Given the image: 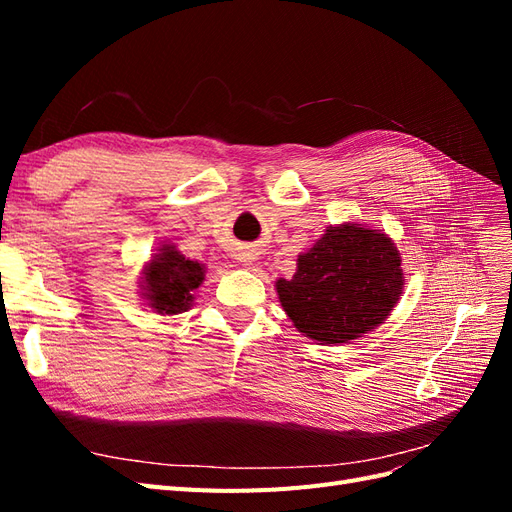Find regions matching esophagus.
Listing matches in <instances>:
<instances>
[{
  "label": "esophagus",
  "instance_id": "1",
  "mask_svg": "<svg viewBox=\"0 0 512 512\" xmlns=\"http://www.w3.org/2000/svg\"><path fill=\"white\" fill-rule=\"evenodd\" d=\"M239 260L243 262V265H252V262H254L256 258H254V254H250V252H243V254L239 256Z\"/></svg>",
  "mask_w": 512,
  "mask_h": 512
}]
</instances>
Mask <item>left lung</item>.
<instances>
[{"label": "left lung", "instance_id": "obj_1", "mask_svg": "<svg viewBox=\"0 0 512 512\" xmlns=\"http://www.w3.org/2000/svg\"><path fill=\"white\" fill-rule=\"evenodd\" d=\"M286 314L322 344H346L391 314L404 286L395 243L359 224L331 226L297 260L290 280H277Z\"/></svg>", "mask_w": 512, "mask_h": 512}]
</instances>
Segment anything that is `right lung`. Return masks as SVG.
<instances>
[{
	"label": "right lung",
	"mask_w": 512,
	"mask_h": 512,
	"mask_svg": "<svg viewBox=\"0 0 512 512\" xmlns=\"http://www.w3.org/2000/svg\"><path fill=\"white\" fill-rule=\"evenodd\" d=\"M205 280L200 262L164 245L145 269V297L160 314H181L194 301V292Z\"/></svg>",
	"instance_id": "1"
}]
</instances>
